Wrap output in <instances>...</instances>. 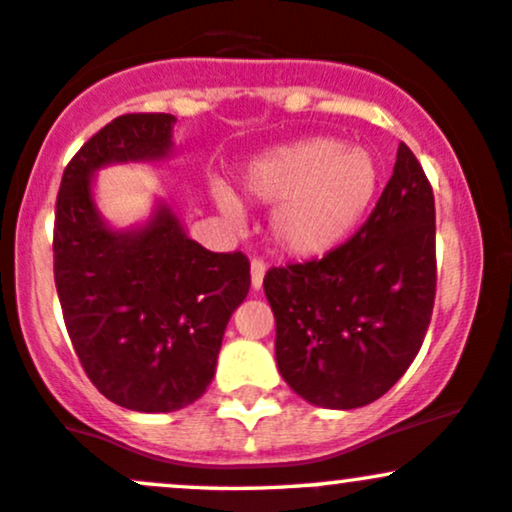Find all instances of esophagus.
Here are the masks:
<instances>
[{
	"label": "esophagus",
	"mask_w": 512,
	"mask_h": 512,
	"mask_svg": "<svg viewBox=\"0 0 512 512\" xmlns=\"http://www.w3.org/2000/svg\"><path fill=\"white\" fill-rule=\"evenodd\" d=\"M263 276H266V263L261 258H251V285H254V290L263 285Z\"/></svg>",
	"instance_id": "obj_1"
}]
</instances>
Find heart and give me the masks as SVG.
<instances>
[{"instance_id":"b5f03b06","label":"heart","mask_w":512,"mask_h":512,"mask_svg":"<svg viewBox=\"0 0 512 512\" xmlns=\"http://www.w3.org/2000/svg\"><path fill=\"white\" fill-rule=\"evenodd\" d=\"M244 190L276 205L271 234L290 256L320 258L344 244L373 207L381 163L371 148L310 136L273 148L244 170ZM232 210V200L222 197Z\"/></svg>"}]
</instances>
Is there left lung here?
I'll return each mask as SVG.
<instances>
[{
	"label": "left lung",
	"instance_id": "obj_1",
	"mask_svg": "<svg viewBox=\"0 0 512 512\" xmlns=\"http://www.w3.org/2000/svg\"><path fill=\"white\" fill-rule=\"evenodd\" d=\"M280 376L307 403L364 408L388 393L425 342L437 293L434 195L400 144L393 175L361 229L332 254L273 266Z\"/></svg>",
	"mask_w": 512,
	"mask_h": 512
}]
</instances>
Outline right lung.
I'll return each instance as SVG.
<instances>
[{"label": "right lung", "instance_id": "obj_1", "mask_svg": "<svg viewBox=\"0 0 512 512\" xmlns=\"http://www.w3.org/2000/svg\"><path fill=\"white\" fill-rule=\"evenodd\" d=\"M173 122L151 112L112 119L70 158L56 200L53 276L70 342L104 398L136 412H173L205 393L251 285L249 258L188 239L170 207L136 232L100 219L92 173L166 158Z\"/></svg>", "mask_w": 512, "mask_h": 512}]
</instances>
